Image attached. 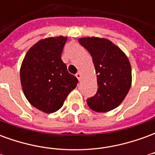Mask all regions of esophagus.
<instances>
[{"mask_svg": "<svg viewBox=\"0 0 155 155\" xmlns=\"http://www.w3.org/2000/svg\"><path fill=\"white\" fill-rule=\"evenodd\" d=\"M75 76L77 77L78 80H81V72H77L76 74H75Z\"/></svg>", "mask_w": 155, "mask_h": 155, "instance_id": "34e87169", "label": "esophagus"}]
</instances>
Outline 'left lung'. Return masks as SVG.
Returning a JSON list of instances; mask_svg holds the SVG:
<instances>
[{
  "instance_id": "8db88e82",
  "label": "left lung",
  "mask_w": 155,
  "mask_h": 155,
  "mask_svg": "<svg viewBox=\"0 0 155 155\" xmlns=\"http://www.w3.org/2000/svg\"><path fill=\"white\" fill-rule=\"evenodd\" d=\"M80 44L91 54L98 89L88 98L89 107L96 112H108L118 107L131 86V66L123 51L111 41L97 37L79 39Z\"/></svg>"
}]
</instances>
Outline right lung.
<instances>
[{
	"instance_id": "obj_1",
	"label": "right lung",
	"mask_w": 155,
	"mask_h": 155,
	"mask_svg": "<svg viewBox=\"0 0 155 155\" xmlns=\"http://www.w3.org/2000/svg\"><path fill=\"white\" fill-rule=\"evenodd\" d=\"M67 37L59 36L40 41L25 54L21 67L23 92L31 104L51 114L60 110L68 94L78 84L61 60Z\"/></svg>"
}]
</instances>
